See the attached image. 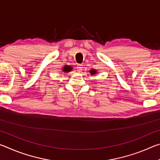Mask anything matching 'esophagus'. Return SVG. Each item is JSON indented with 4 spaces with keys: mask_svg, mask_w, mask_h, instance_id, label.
Listing matches in <instances>:
<instances>
[{
    "mask_svg": "<svg viewBox=\"0 0 160 160\" xmlns=\"http://www.w3.org/2000/svg\"><path fill=\"white\" fill-rule=\"evenodd\" d=\"M76 68H77V70H78V72H81L83 70L82 69L83 68V66H82V65H81V64H78V65H77V66H76Z\"/></svg>",
    "mask_w": 160,
    "mask_h": 160,
    "instance_id": "esophagus-1",
    "label": "esophagus"
}]
</instances>
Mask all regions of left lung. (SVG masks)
I'll use <instances>...</instances> for the list:
<instances>
[{
    "mask_svg": "<svg viewBox=\"0 0 160 160\" xmlns=\"http://www.w3.org/2000/svg\"><path fill=\"white\" fill-rule=\"evenodd\" d=\"M90 72H91L92 75H94V74L96 73L97 71H96V70H90Z\"/></svg>",
    "mask_w": 160,
    "mask_h": 160,
    "instance_id": "obj_1",
    "label": "left lung"
}]
</instances>
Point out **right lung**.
<instances>
[{"label":"right lung","instance_id":"1","mask_svg":"<svg viewBox=\"0 0 160 160\" xmlns=\"http://www.w3.org/2000/svg\"><path fill=\"white\" fill-rule=\"evenodd\" d=\"M63 70L64 72H69V71H70V70H72V68L70 67V66H64Z\"/></svg>","mask_w":160,"mask_h":160}]
</instances>
